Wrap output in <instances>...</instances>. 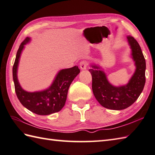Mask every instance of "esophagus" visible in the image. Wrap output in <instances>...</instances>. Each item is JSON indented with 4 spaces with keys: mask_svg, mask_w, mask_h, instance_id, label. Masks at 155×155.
<instances>
[{
    "mask_svg": "<svg viewBox=\"0 0 155 155\" xmlns=\"http://www.w3.org/2000/svg\"><path fill=\"white\" fill-rule=\"evenodd\" d=\"M88 66V62L87 61H82L80 63V68L81 70H85Z\"/></svg>",
    "mask_w": 155,
    "mask_h": 155,
    "instance_id": "34e87169",
    "label": "esophagus"
}]
</instances>
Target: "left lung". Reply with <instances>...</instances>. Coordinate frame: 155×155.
<instances>
[{"instance_id":"left-lung-1","label":"left lung","mask_w":155,"mask_h":155,"mask_svg":"<svg viewBox=\"0 0 155 155\" xmlns=\"http://www.w3.org/2000/svg\"><path fill=\"white\" fill-rule=\"evenodd\" d=\"M126 38L136 66L134 73L128 83L118 87L111 84L104 69L99 65L91 64V68L89 70L92 76L94 96L103 107L110 110H122L130 107L140 96L146 82V61L140 45L132 36Z\"/></svg>"}]
</instances>
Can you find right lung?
<instances>
[{
	"instance_id": "right-lung-1",
	"label": "right lung",
	"mask_w": 155,
	"mask_h": 155,
	"mask_svg": "<svg viewBox=\"0 0 155 155\" xmlns=\"http://www.w3.org/2000/svg\"><path fill=\"white\" fill-rule=\"evenodd\" d=\"M31 40L27 38L21 44L13 67V78L15 89L18 99L27 110L41 116H47L58 112L64 106L69 87L74 78L79 74L77 66L62 69L58 72L51 85L39 91L28 92L21 87L17 78V70L21 52L25 45Z\"/></svg>"
}]
</instances>
